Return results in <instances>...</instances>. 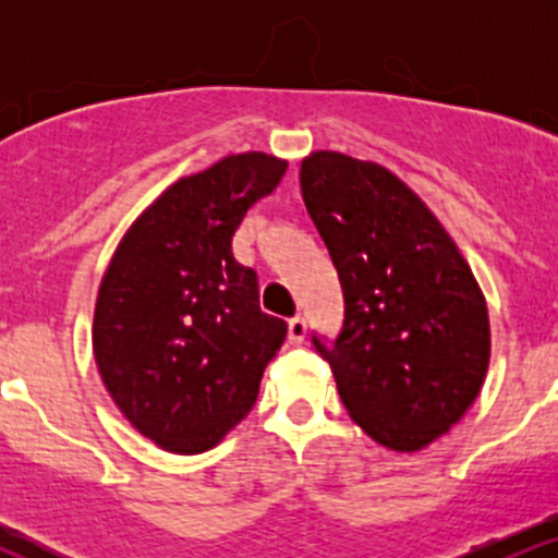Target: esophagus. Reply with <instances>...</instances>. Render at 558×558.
Listing matches in <instances>:
<instances>
[{
  "label": "esophagus",
  "instance_id": "esophagus-1",
  "mask_svg": "<svg viewBox=\"0 0 558 558\" xmlns=\"http://www.w3.org/2000/svg\"><path fill=\"white\" fill-rule=\"evenodd\" d=\"M306 336V323L304 317H291L288 319V341L291 343H301Z\"/></svg>",
  "mask_w": 558,
  "mask_h": 558
}]
</instances>
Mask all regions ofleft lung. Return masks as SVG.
<instances>
[{"label":"left lung","mask_w":558,"mask_h":558,"mask_svg":"<svg viewBox=\"0 0 558 558\" xmlns=\"http://www.w3.org/2000/svg\"><path fill=\"white\" fill-rule=\"evenodd\" d=\"M299 183L343 291L341 332L312 330V343L351 420L377 444L417 451L457 425L483 386V293L440 222L393 172L315 151Z\"/></svg>","instance_id":"left-lung-1"}]
</instances>
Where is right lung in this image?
<instances>
[{"instance_id": "right-lung-1", "label": "right lung", "mask_w": 558, "mask_h": 558, "mask_svg": "<svg viewBox=\"0 0 558 558\" xmlns=\"http://www.w3.org/2000/svg\"><path fill=\"white\" fill-rule=\"evenodd\" d=\"M286 162L246 151L181 178L133 222L101 280L94 356L120 412L168 451H207L246 417L286 323L233 257Z\"/></svg>"}]
</instances>
